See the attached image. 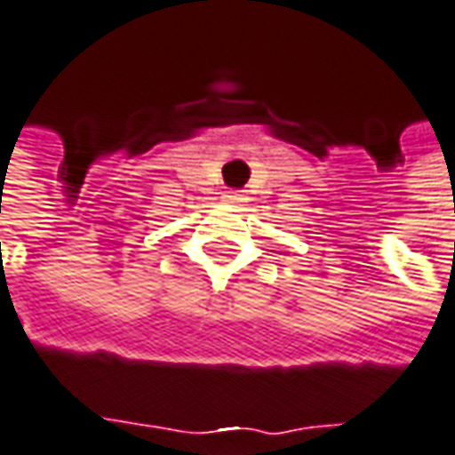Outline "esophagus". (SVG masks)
<instances>
[{"label":"esophagus","mask_w":455,"mask_h":455,"mask_svg":"<svg viewBox=\"0 0 455 455\" xmlns=\"http://www.w3.org/2000/svg\"><path fill=\"white\" fill-rule=\"evenodd\" d=\"M227 198H228V204H242V201H244V196H242V193H228Z\"/></svg>","instance_id":"esophagus-1"}]
</instances>
